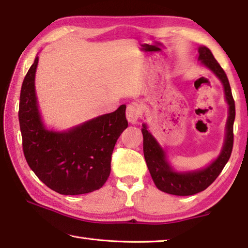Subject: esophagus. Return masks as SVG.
<instances>
[{
  "label": "esophagus",
  "mask_w": 248,
  "mask_h": 248,
  "mask_svg": "<svg viewBox=\"0 0 248 248\" xmlns=\"http://www.w3.org/2000/svg\"><path fill=\"white\" fill-rule=\"evenodd\" d=\"M125 115H127V119L131 124H136L140 119L141 115V110L139 107V104L131 103L128 105L127 110H125Z\"/></svg>",
  "instance_id": "34e87169"
}]
</instances>
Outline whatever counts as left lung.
<instances>
[{
    "label": "left lung",
    "instance_id": "8db88e82",
    "mask_svg": "<svg viewBox=\"0 0 248 248\" xmlns=\"http://www.w3.org/2000/svg\"><path fill=\"white\" fill-rule=\"evenodd\" d=\"M198 60L208 67L217 76L224 86L226 101L229 105V115L226 124V139L217 159L205 168L188 172H177L172 170L166 160V155L162 147L143 124L141 133L144 138V156L148 166L149 172L155 186L162 192L177 195V196H189L204 191L214 182L227 164L233 147V123L235 118V105L231 93L228 78L224 69L214 59L207 46H199Z\"/></svg>",
    "mask_w": 248,
    "mask_h": 248
}]
</instances>
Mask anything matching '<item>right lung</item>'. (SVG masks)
I'll return each instance as SVG.
<instances>
[{
    "instance_id": "add662e5",
    "label": "right lung",
    "mask_w": 248,
    "mask_h": 248,
    "mask_svg": "<svg viewBox=\"0 0 248 248\" xmlns=\"http://www.w3.org/2000/svg\"><path fill=\"white\" fill-rule=\"evenodd\" d=\"M38 56L23 80L19 123L25 160L46 186L62 195L96 191L107 182L116 141L128 127L125 105L66 132L46 130L35 93Z\"/></svg>"
}]
</instances>
